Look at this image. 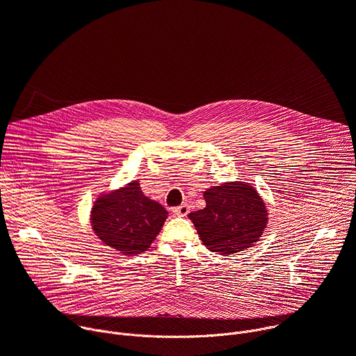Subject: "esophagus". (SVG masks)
I'll list each match as a JSON object with an SVG mask.
<instances>
[{
	"label": "esophagus",
	"mask_w": 356,
	"mask_h": 356,
	"mask_svg": "<svg viewBox=\"0 0 356 356\" xmlns=\"http://www.w3.org/2000/svg\"><path fill=\"white\" fill-rule=\"evenodd\" d=\"M188 213H190L188 204H181V206L173 209V214L177 216V217H186Z\"/></svg>",
	"instance_id": "34e87169"
}]
</instances>
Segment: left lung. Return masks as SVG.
<instances>
[{"instance_id":"obj_1","label":"left lung","mask_w":356,"mask_h":356,"mask_svg":"<svg viewBox=\"0 0 356 356\" xmlns=\"http://www.w3.org/2000/svg\"><path fill=\"white\" fill-rule=\"evenodd\" d=\"M206 209L188 214L202 243L220 255H232L255 243L268 213L257 190L245 183H225L204 193Z\"/></svg>"}]
</instances>
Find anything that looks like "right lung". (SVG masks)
I'll return each instance as SVG.
<instances>
[{"label":"right lung","instance_id":"right-lung-1","mask_svg":"<svg viewBox=\"0 0 356 356\" xmlns=\"http://www.w3.org/2000/svg\"><path fill=\"white\" fill-rule=\"evenodd\" d=\"M168 218V211L143 195L139 183L101 197L91 213L94 232L108 246L127 255L146 250Z\"/></svg>","mask_w":356,"mask_h":356}]
</instances>
